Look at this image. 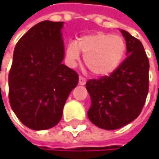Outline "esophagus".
I'll list each match as a JSON object with an SVG mask.
<instances>
[{"label":"esophagus","instance_id":"1","mask_svg":"<svg viewBox=\"0 0 159 159\" xmlns=\"http://www.w3.org/2000/svg\"><path fill=\"white\" fill-rule=\"evenodd\" d=\"M86 83V79L84 77V76H82V75H80L79 76V84L81 85H83V84H84Z\"/></svg>","mask_w":159,"mask_h":159}]
</instances>
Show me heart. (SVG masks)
<instances>
[{
    "label": "heart",
    "instance_id": "heart-1",
    "mask_svg": "<svg viewBox=\"0 0 159 159\" xmlns=\"http://www.w3.org/2000/svg\"><path fill=\"white\" fill-rule=\"evenodd\" d=\"M84 53V61L88 70L96 76H108L120 65L126 53L125 40L109 33L98 32L84 35L77 42L69 41L65 56L71 66H75Z\"/></svg>",
    "mask_w": 159,
    "mask_h": 159
}]
</instances>
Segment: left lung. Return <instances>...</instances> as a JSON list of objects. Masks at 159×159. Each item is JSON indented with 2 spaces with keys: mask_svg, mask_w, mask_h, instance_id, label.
<instances>
[{
  "mask_svg": "<svg viewBox=\"0 0 159 159\" xmlns=\"http://www.w3.org/2000/svg\"><path fill=\"white\" fill-rule=\"evenodd\" d=\"M120 32L126 40V59L111 75L85 84L92 101L88 119L105 130L121 128L135 120L149 89V61L143 44L127 31Z\"/></svg>",
  "mask_w": 159,
  "mask_h": 159,
  "instance_id": "8db88e82",
  "label": "left lung"
}]
</instances>
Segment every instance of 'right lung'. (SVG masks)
I'll use <instances>...</instances> for the list:
<instances>
[{"mask_svg": "<svg viewBox=\"0 0 159 159\" xmlns=\"http://www.w3.org/2000/svg\"><path fill=\"white\" fill-rule=\"evenodd\" d=\"M62 22L42 21L17 42L9 72V101L20 121L47 130L61 119L63 106L78 84V74L62 64Z\"/></svg>", "mask_w": 159, "mask_h": 159, "instance_id": "obj_1", "label": "right lung"}]
</instances>
